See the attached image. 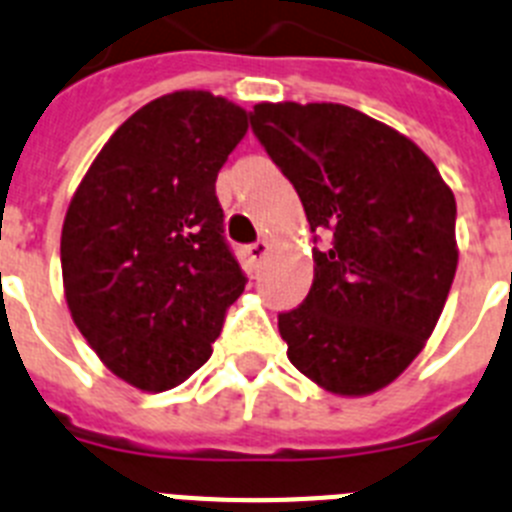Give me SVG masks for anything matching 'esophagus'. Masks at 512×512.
<instances>
[{
  "label": "esophagus",
  "mask_w": 512,
  "mask_h": 512,
  "mask_svg": "<svg viewBox=\"0 0 512 512\" xmlns=\"http://www.w3.org/2000/svg\"><path fill=\"white\" fill-rule=\"evenodd\" d=\"M270 247H273V244H270L268 239H257L255 244H250V250H247V252H250L252 260L262 262V260H265V257L270 255Z\"/></svg>",
  "instance_id": "obj_1"
}]
</instances>
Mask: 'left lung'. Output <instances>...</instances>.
Returning <instances> with one entry per match:
<instances>
[{
  "instance_id": "obj_1",
  "label": "left lung",
  "mask_w": 512,
  "mask_h": 512,
  "mask_svg": "<svg viewBox=\"0 0 512 512\" xmlns=\"http://www.w3.org/2000/svg\"><path fill=\"white\" fill-rule=\"evenodd\" d=\"M250 123L311 231L330 234L304 304L278 314L288 361L340 397L384 389L425 348L451 291V188L420 146L348 105L260 102Z\"/></svg>"
}]
</instances>
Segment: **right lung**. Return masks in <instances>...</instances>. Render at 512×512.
<instances>
[{"mask_svg":"<svg viewBox=\"0 0 512 512\" xmlns=\"http://www.w3.org/2000/svg\"><path fill=\"white\" fill-rule=\"evenodd\" d=\"M247 110L203 90L157 97L102 146L66 211L61 273L71 319L126 384L167 391L211 358L242 296L216 177Z\"/></svg>","mask_w":512,"mask_h":512,"instance_id":"add662e5","label":"right lung"}]
</instances>
